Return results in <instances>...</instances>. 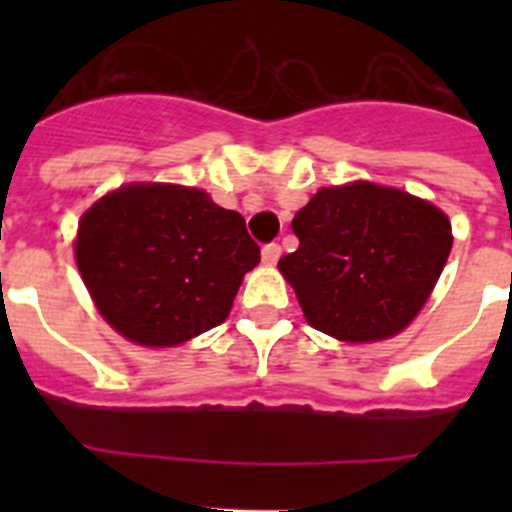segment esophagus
I'll list each match as a JSON object with an SVG mask.
<instances>
[{
	"instance_id": "obj_1",
	"label": "esophagus",
	"mask_w": 512,
	"mask_h": 512,
	"mask_svg": "<svg viewBox=\"0 0 512 512\" xmlns=\"http://www.w3.org/2000/svg\"><path fill=\"white\" fill-rule=\"evenodd\" d=\"M261 256H264V264H277L279 256H282V246L279 243H266Z\"/></svg>"
}]
</instances>
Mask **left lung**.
<instances>
[{
	"label": "left lung",
	"mask_w": 512,
	"mask_h": 512,
	"mask_svg": "<svg viewBox=\"0 0 512 512\" xmlns=\"http://www.w3.org/2000/svg\"><path fill=\"white\" fill-rule=\"evenodd\" d=\"M300 248L279 259L307 323L348 343L397 336L431 297L451 223L402 189L323 187L292 220Z\"/></svg>",
	"instance_id": "8db88e82"
}]
</instances>
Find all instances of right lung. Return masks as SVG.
Here are the masks:
<instances>
[{"instance_id": "obj_1", "label": "right lung", "mask_w": 512, "mask_h": 512, "mask_svg": "<svg viewBox=\"0 0 512 512\" xmlns=\"http://www.w3.org/2000/svg\"><path fill=\"white\" fill-rule=\"evenodd\" d=\"M259 261L238 212L176 184L104 194L76 235V266L99 315L140 346H179L223 323Z\"/></svg>"}]
</instances>
